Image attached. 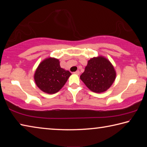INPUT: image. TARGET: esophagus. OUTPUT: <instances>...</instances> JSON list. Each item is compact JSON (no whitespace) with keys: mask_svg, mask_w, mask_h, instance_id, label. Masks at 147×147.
<instances>
[{"mask_svg":"<svg viewBox=\"0 0 147 147\" xmlns=\"http://www.w3.org/2000/svg\"><path fill=\"white\" fill-rule=\"evenodd\" d=\"M74 74H76V75H80V71H79V70H78V71H76V72H74Z\"/></svg>","mask_w":147,"mask_h":147,"instance_id":"esophagus-1","label":"esophagus"}]
</instances>
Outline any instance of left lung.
I'll use <instances>...</instances> for the list:
<instances>
[{
  "mask_svg": "<svg viewBox=\"0 0 147 147\" xmlns=\"http://www.w3.org/2000/svg\"><path fill=\"white\" fill-rule=\"evenodd\" d=\"M116 78L114 67L103 56L93 57L88 60L85 71L80 79L91 91L100 93L112 86Z\"/></svg>",
  "mask_w": 147,
  "mask_h": 147,
  "instance_id": "obj_1",
  "label": "left lung"
}]
</instances>
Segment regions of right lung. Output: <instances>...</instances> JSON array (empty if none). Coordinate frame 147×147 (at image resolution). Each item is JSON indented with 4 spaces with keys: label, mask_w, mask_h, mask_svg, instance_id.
<instances>
[{
    "label": "right lung",
    "mask_w": 147,
    "mask_h": 147,
    "mask_svg": "<svg viewBox=\"0 0 147 147\" xmlns=\"http://www.w3.org/2000/svg\"><path fill=\"white\" fill-rule=\"evenodd\" d=\"M71 74L62 68L57 58H45L39 64L34 74L35 84L47 94H55L64 87Z\"/></svg>",
    "instance_id": "add662e5"
}]
</instances>
